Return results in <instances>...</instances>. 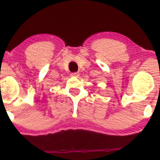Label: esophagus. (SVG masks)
<instances>
[{"label": "esophagus", "mask_w": 160, "mask_h": 160, "mask_svg": "<svg viewBox=\"0 0 160 160\" xmlns=\"http://www.w3.org/2000/svg\"><path fill=\"white\" fill-rule=\"evenodd\" d=\"M72 77H75V78H78L80 76V73L78 72H72L71 74H70Z\"/></svg>", "instance_id": "1"}]
</instances>
